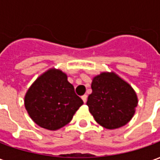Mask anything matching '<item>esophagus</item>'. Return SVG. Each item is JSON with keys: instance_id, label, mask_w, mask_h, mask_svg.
<instances>
[{"instance_id": "obj_1", "label": "esophagus", "mask_w": 160, "mask_h": 160, "mask_svg": "<svg viewBox=\"0 0 160 160\" xmlns=\"http://www.w3.org/2000/svg\"><path fill=\"white\" fill-rule=\"evenodd\" d=\"M81 98H82V100H83L84 103H87V96L85 94V95H83L82 97H81Z\"/></svg>"}]
</instances>
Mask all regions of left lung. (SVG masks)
<instances>
[{
	"label": "left lung",
	"instance_id": "left-lung-1",
	"mask_svg": "<svg viewBox=\"0 0 160 160\" xmlns=\"http://www.w3.org/2000/svg\"><path fill=\"white\" fill-rule=\"evenodd\" d=\"M92 92L87 104L95 121L102 127L114 129L132 119L138 99L129 84L115 73H101L92 82Z\"/></svg>",
	"mask_w": 160,
	"mask_h": 160
}]
</instances>
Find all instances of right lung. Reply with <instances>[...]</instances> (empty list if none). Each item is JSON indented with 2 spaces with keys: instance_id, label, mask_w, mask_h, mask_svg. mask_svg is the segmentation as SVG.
Masks as SVG:
<instances>
[{
  "instance_id": "right-lung-1",
  "label": "right lung",
  "mask_w": 160,
  "mask_h": 160,
  "mask_svg": "<svg viewBox=\"0 0 160 160\" xmlns=\"http://www.w3.org/2000/svg\"><path fill=\"white\" fill-rule=\"evenodd\" d=\"M83 101L59 69L48 70L37 79L25 96L30 118L40 127L57 130L72 120Z\"/></svg>"
}]
</instances>
